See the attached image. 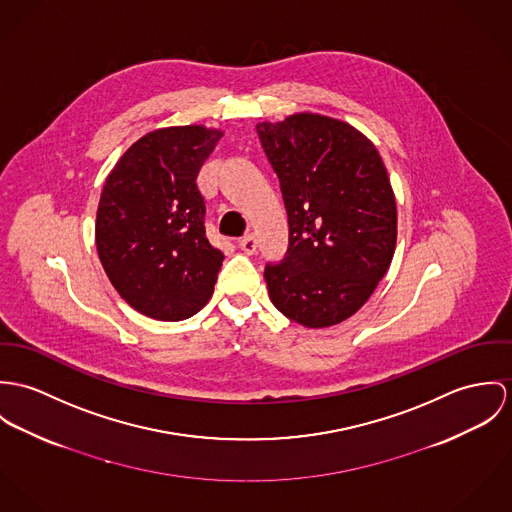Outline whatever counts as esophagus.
I'll return each instance as SVG.
<instances>
[{"label": "esophagus", "mask_w": 512, "mask_h": 512, "mask_svg": "<svg viewBox=\"0 0 512 512\" xmlns=\"http://www.w3.org/2000/svg\"><path fill=\"white\" fill-rule=\"evenodd\" d=\"M239 247H241V251H243V253L253 255V253L257 251V239H255V235H251V233L243 235V237L239 239Z\"/></svg>", "instance_id": "esophagus-1"}]
</instances>
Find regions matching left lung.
Masks as SVG:
<instances>
[{
  "mask_svg": "<svg viewBox=\"0 0 512 512\" xmlns=\"http://www.w3.org/2000/svg\"><path fill=\"white\" fill-rule=\"evenodd\" d=\"M288 216V249L265 265L271 302L306 328L353 316L385 277L397 245V202L375 145L316 114L259 123Z\"/></svg>",
  "mask_w": 512,
  "mask_h": 512,
  "instance_id": "left-lung-1",
  "label": "left lung"
}]
</instances>
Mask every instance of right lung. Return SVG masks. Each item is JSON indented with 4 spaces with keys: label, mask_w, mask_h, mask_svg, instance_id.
<instances>
[{
    "label": "right lung",
    "mask_w": 512,
    "mask_h": 512,
    "mask_svg": "<svg viewBox=\"0 0 512 512\" xmlns=\"http://www.w3.org/2000/svg\"><path fill=\"white\" fill-rule=\"evenodd\" d=\"M222 133L202 125L151 131L110 172L96 247L119 296L137 312L178 322L214 292L224 253L206 237L198 172Z\"/></svg>",
    "instance_id": "right-lung-1"
}]
</instances>
